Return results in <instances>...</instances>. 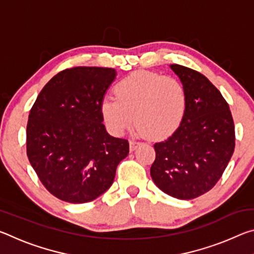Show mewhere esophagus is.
I'll return each instance as SVG.
<instances>
[{"label": "esophagus", "instance_id": "34e87169", "mask_svg": "<svg viewBox=\"0 0 254 254\" xmlns=\"http://www.w3.org/2000/svg\"><path fill=\"white\" fill-rule=\"evenodd\" d=\"M140 143L135 140H130V151H134Z\"/></svg>", "mask_w": 254, "mask_h": 254}]
</instances>
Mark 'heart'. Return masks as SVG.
<instances>
[{"label": "heart", "instance_id": "b5f03b06", "mask_svg": "<svg viewBox=\"0 0 254 254\" xmlns=\"http://www.w3.org/2000/svg\"><path fill=\"white\" fill-rule=\"evenodd\" d=\"M115 97L101 103V115L112 134L123 135L135 120L139 131L154 140L170 136L186 112L184 86L174 77L134 71L114 88ZM135 119H132V115Z\"/></svg>", "mask_w": 254, "mask_h": 254}]
</instances>
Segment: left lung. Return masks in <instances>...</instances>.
I'll return each mask as SVG.
<instances>
[{"label": "left lung", "instance_id": "left-lung-1", "mask_svg": "<svg viewBox=\"0 0 254 254\" xmlns=\"http://www.w3.org/2000/svg\"><path fill=\"white\" fill-rule=\"evenodd\" d=\"M170 68L184 86L186 112L173 135L154 143L150 175L167 195L188 200L222 177L234 152V123L229 104L204 75L176 64Z\"/></svg>", "mask_w": 254, "mask_h": 254}]
</instances>
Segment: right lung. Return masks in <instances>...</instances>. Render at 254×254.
Wrapping results in <instances>:
<instances>
[{
    "label": "right lung",
    "instance_id": "right-lung-1",
    "mask_svg": "<svg viewBox=\"0 0 254 254\" xmlns=\"http://www.w3.org/2000/svg\"><path fill=\"white\" fill-rule=\"evenodd\" d=\"M117 70L74 67L58 72L42 88L29 114L27 154L50 194L83 204L105 192L128 142L107 133L101 103Z\"/></svg>",
    "mask_w": 254,
    "mask_h": 254
}]
</instances>
